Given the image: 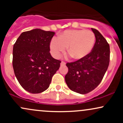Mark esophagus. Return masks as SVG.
<instances>
[{"instance_id":"34e87169","label":"esophagus","mask_w":123,"mask_h":123,"mask_svg":"<svg viewBox=\"0 0 123 123\" xmlns=\"http://www.w3.org/2000/svg\"><path fill=\"white\" fill-rule=\"evenodd\" d=\"M65 65H66V63L65 62L62 61L61 62V66H65Z\"/></svg>"}]
</instances>
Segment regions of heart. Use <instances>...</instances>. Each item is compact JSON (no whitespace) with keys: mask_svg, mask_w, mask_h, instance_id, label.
Wrapping results in <instances>:
<instances>
[{"mask_svg":"<svg viewBox=\"0 0 123 123\" xmlns=\"http://www.w3.org/2000/svg\"><path fill=\"white\" fill-rule=\"evenodd\" d=\"M53 39L50 43V49L54 55L59 57L68 47V52L76 60L85 58L91 53L94 46L95 36L91 31L69 30Z\"/></svg>","mask_w":123,"mask_h":123,"instance_id":"b5f03b06","label":"heart"}]
</instances>
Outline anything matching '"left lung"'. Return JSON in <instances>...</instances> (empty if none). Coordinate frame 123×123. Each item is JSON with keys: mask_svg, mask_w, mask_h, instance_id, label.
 <instances>
[{"mask_svg": "<svg viewBox=\"0 0 123 123\" xmlns=\"http://www.w3.org/2000/svg\"><path fill=\"white\" fill-rule=\"evenodd\" d=\"M91 30L96 41L91 53L81 60L66 64V84L72 91L81 94L91 92L100 84L109 64V44L98 30Z\"/></svg>", "mask_w": 123, "mask_h": 123, "instance_id": "left-lung-1", "label": "left lung"}]
</instances>
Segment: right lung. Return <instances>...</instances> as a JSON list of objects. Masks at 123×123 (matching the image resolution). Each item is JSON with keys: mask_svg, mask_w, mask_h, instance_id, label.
I'll use <instances>...</instances> for the list:
<instances>
[{"mask_svg": "<svg viewBox=\"0 0 123 123\" xmlns=\"http://www.w3.org/2000/svg\"><path fill=\"white\" fill-rule=\"evenodd\" d=\"M55 32L35 29L24 32L13 46L12 66L17 79L28 92L38 94L49 87L61 61L53 58L50 44Z\"/></svg>", "mask_w": 123, "mask_h": 123, "instance_id": "1", "label": "right lung"}]
</instances>
